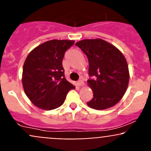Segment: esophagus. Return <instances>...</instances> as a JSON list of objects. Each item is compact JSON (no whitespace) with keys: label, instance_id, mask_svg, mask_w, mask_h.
<instances>
[{"label":"esophagus","instance_id":"34e87169","mask_svg":"<svg viewBox=\"0 0 151 151\" xmlns=\"http://www.w3.org/2000/svg\"><path fill=\"white\" fill-rule=\"evenodd\" d=\"M77 84H78V85L79 86H83V84H84V83H83V81L82 80H78V81H77Z\"/></svg>","mask_w":151,"mask_h":151}]
</instances>
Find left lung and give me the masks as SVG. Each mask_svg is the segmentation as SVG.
Segmentation results:
<instances>
[{
  "label": "left lung",
  "instance_id": "left-lung-1",
  "mask_svg": "<svg viewBox=\"0 0 151 151\" xmlns=\"http://www.w3.org/2000/svg\"><path fill=\"white\" fill-rule=\"evenodd\" d=\"M89 62V86L93 98L87 102L95 109L116 104L126 93L129 73L127 62L119 50L102 39H85L75 44Z\"/></svg>",
  "mask_w": 151,
  "mask_h": 151
}]
</instances>
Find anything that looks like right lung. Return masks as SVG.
Segmentation results:
<instances>
[{"instance_id": "1", "label": "right lung", "mask_w": 151, "mask_h": 151, "mask_svg": "<svg viewBox=\"0 0 151 151\" xmlns=\"http://www.w3.org/2000/svg\"><path fill=\"white\" fill-rule=\"evenodd\" d=\"M74 41L51 40L33 49L22 70L25 94L33 104L51 110L63 104L67 93L75 87L65 78L62 61Z\"/></svg>"}]
</instances>
